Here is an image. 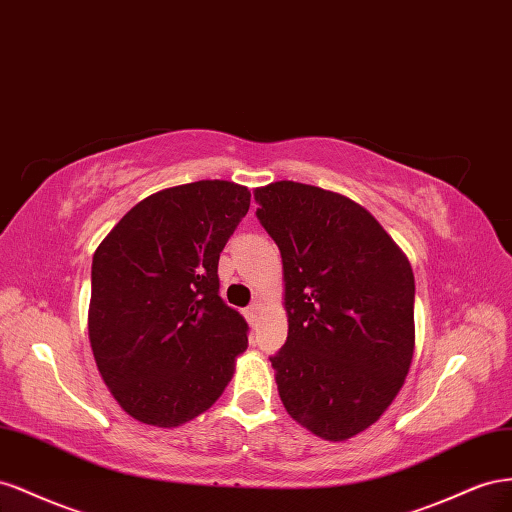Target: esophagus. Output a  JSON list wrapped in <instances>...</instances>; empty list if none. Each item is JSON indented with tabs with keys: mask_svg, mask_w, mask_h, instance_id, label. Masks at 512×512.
Listing matches in <instances>:
<instances>
[{
	"mask_svg": "<svg viewBox=\"0 0 512 512\" xmlns=\"http://www.w3.org/2000/svg\"><path fill=\"white\" fill-rule=\"evenodd\" d=\"M244 315H246V319L251 321V324H253V321L257 319V304L253 302L251 306H246V309H244Z\"/></svg>",
	"mask_w": 512,
	"mask_h": 512,
	"instance_id": "esophagus-1",
	"label": "esophagus"
}]
</instances>
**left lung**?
<instances>
[{
    "label": "left lung",
    "mask_w": 512,
    "mask_h": 512,
    "mask_svg": "<svg viewBox=\"0 0 512 512\" xmlns=\"http://www.w3.org/2000/svg\"><path fill=\"white\" fill-rule=\"evenodd\" d=\"M283 257L289 332L270 362L285 410L343 442L397 397L414 356V272L356 201L300 182L255 191Z\"/></svg>",
    "instance_id": "obj_1"
}]
</instances>
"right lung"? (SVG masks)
<instances>
[{
    "label": "right lung",
    "mask_w": 512,
    "mask_h": 512,
    "mask_svg": "<svg viewBox=\"0 0 512 512\" xmlns=\"http://www.w3.org/2000/svg\"><path fill=\"white\" fill-rule=\"evenodd\" d=\"M248 206V188L225 180L165 188L96 248L94 360L122 410L145 425H184L231 382L248 324L218 296V257Z\"/></svg>",
    "instance_id": "right-lung-1"
}]
</instances>
